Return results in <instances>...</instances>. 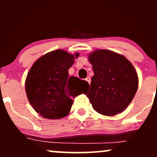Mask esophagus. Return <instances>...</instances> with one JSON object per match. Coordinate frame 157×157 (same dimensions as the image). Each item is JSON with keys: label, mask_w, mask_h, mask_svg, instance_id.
Returning a JSON list of instances; mask_svg holds the SVG:
<instances>
[{"label": "esophagus", "mask_w": 157, "mask_h": 157, "mask_svg": "<svg viewBox=\"0 0 157 157\" xmlns=\"http://www.w3.org/2000/svg\"><path fill=\"white\" fill-rule=\"evenodd\" d=\"M86 80L87 81V82L90 84V82H91V79H90L89 77H87V78H86Z\"/></svg>", "instance_id": "34e87169"}]
</instances>
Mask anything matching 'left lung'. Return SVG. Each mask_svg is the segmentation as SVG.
Instances as JSON below:
<instances>
[{"label": "left lung", "mask_w": 157, "mask_h": 157, "mask_svg": "<svg viewBox=\"0 0 157 157\" xmlns=\"http://www.w3.org/2000/svg\"><path fill=\"white\" fill-rule=\"evenodd\" d=\"M94 76L86 96L93 109L105 116L121 113L138 89L136 70L124 56L109 50H96L89 56Z\"/></svg>", "instance_id": "left-lung-1"}]
</instances>
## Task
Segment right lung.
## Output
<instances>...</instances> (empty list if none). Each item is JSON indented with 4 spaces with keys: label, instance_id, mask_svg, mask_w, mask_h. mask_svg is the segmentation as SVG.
I'll use <instances>...</instances> for the list:
<instances>
[{
    "label": "right lung",
    "instance_id": "right-lung-1",
    "mask_svg": "<svg viewBox=\"0 0 157 157\" xmlns=\"http://www.w3.org/2000/svg\"><path fill=\"white\" fill-rule=\"evenodd\" d=\"M58 49L42 56L32 65L25 83L28 100L41 117L50 120L67 116L73 103L72 98L89 86L86 81L77 77H68L75 57Z\"/></svg>",
    "mask_w": 157,
    "mask_h": 157
}]
</instances>
